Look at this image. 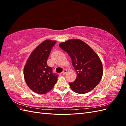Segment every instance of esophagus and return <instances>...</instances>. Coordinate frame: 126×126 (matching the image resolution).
Here are the masks:
<instances>
[{
	"mask_svg": "<svg viewBox=\"0 0 126 126\" xmlns=\"http://www.w3.org/2000/svg\"><path fill=\"white\" fill-rule=\"evenodd\" d=\"M66 72H67V70H64L62 72V75H65L66 74Z\"/></svg>",
	"mask_w": 126,
	"mask_h": 126,
	"instance_id": "obj_1",
	"label": "esophagus"
}]
</instances>
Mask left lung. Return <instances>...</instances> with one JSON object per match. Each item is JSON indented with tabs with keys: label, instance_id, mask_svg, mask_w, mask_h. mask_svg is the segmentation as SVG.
Here are the masks:
<instances>
[{
	"label": "left lung",
	"instance_id": "obj_1",
	"mask_svg": "<svg viewBox=\"0 0 126 126\" xmlns=\"http://www.w3.org/2000/svg\"><path fill=\"white\" fill-rule=\"evenodd\" d=\"M59 46L69 55L77 73L76 80L69 83L72 90L79 94L92 90L100 82L103 74V64L98 55L79 39L69 40L60 43Z\"/></svg>",
	"mask_w": 126,
	"mask_h": 126
}]
</instances>
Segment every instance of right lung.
<instances>
[{"instance_id":"obj_1","label":"right lung","mask_w":126,"mask_h":126,"mask_svg":"<svg viewBox=\"0 0 126 126\" xmlns=\"http://www.w3.org/2000/svg\"><path fill=\"white\" fill-rule=\"evenodd\" d=\"M56 41L46 40L32 52L24 66L23 76L30 89L39 94H46L53 88L58 75L52 73L47 63Z\"/></svg>"}]
</instances>
